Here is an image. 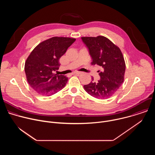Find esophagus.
Segmentation results:
<instances>
[{
  "label": "esophagus",
  "mask_w": 155,
  "mask_h": 155,
  "mask_svg": "<svg viewBox=\"0 0 155 155\" xmlns=\"http://www.w3.org/2000/svg\"><path fill=\"white\" fill-rule=\"evenodd\" d=\"M73 74H76V75H79V74H82V72H79V71H75L72 73Z\"/></svg>",
  "instance_id": "esophagus-1"
}]
</instances>
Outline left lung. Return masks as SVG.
I'll return each mask as SVG.
<instances>
[{"instance_id": "1", "label": "left lung", "mask_w": 155, "mask_h": 155, "mask_svg": "<svg viewBox=\"0 0 155 155\" xmlns=\"http://www.w3.org/2000/svg\"><path fill=\"white\" fill-rule=\"evenodd\" d=\"M83 42L92 58L93 65L102 66L98 71L101 77L98 82L92 81L84 85V90L91 96L105 99L112 96L124 81L126 64L120 49L104 36L83 37Z\"/></svg>"}]
</instances>
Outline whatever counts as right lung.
Returning a JSON list of instances; mask_svg holds the SVG:
<instances>
[{"mask_svg": "<svg viewBox=\"0 0 155 155\" xmlns=\"http://www.w3.org/2000/svg\"><path fill=\"white\" fill-rule=\"evenodd\" d=\"M69 37H54L39 43L25 62V71L31 87L42 96H51L64 87L68 81L56 74L59 59L75 41Z\"/></svg>", "mask_w": 155, "mask_h": 155, "instance_id": "right-lung-1", "label": "right lung"}]
</instances>
